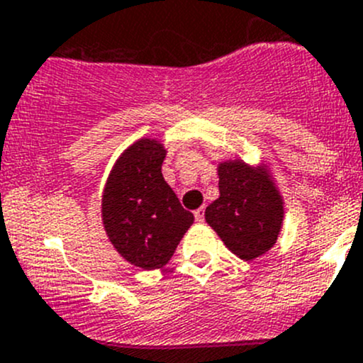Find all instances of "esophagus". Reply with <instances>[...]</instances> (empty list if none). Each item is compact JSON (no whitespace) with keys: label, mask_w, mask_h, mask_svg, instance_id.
Segmentation results:
<instances>
[{"label":"esophagus","mask_w":363,"mask_h":363,"mask_svg":"<svg viewBox=\"0 0 363 363\" xmlns=\"http://www.w3.org/2000/svg\"><path fill=\"white\" fill-rule=\"evenodd\" d=\"M194 217H196L197 222H203L204 220V208H199V210L194 211Z\"/></svg>","instance_id":"esophagus-1"}]
</instances>
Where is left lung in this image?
<instances>
[{
	"instance_id": "1",
	"label": "left lung",
	"mask_w": 363,
	"mask_h": 363,
	"mask_svg": "<svg viewBox=\"0 0 363 363\" xmlns=\"http://www.w3.org/2000/svg\"><path fill=\"white\" fill-rule=\"evenodd\" d=\"M220 196L206 208L204 218L224 245L243 261L267 254L277 243L284 224V197L270 167L242 159L217 166Z\"/></svg>"
}]
</instances>
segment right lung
<instances>
[{"mask_svg": "<svg viewBox=\"0 0 363 363\" xmlns=\"http://www.w3.org/2000/svg\"><path fill=\"white\" fill-rule=\"evenodd\" d=\"M166 155L159 139L132 143L114 162L100 201L109 242L125 261L143 270L166 267L194 222L164 180Z\"/></svg>", "mask_w": 363, "mask_h": 363, "instance_id": "add662e5", "label": "right lung"}]
</instances>
